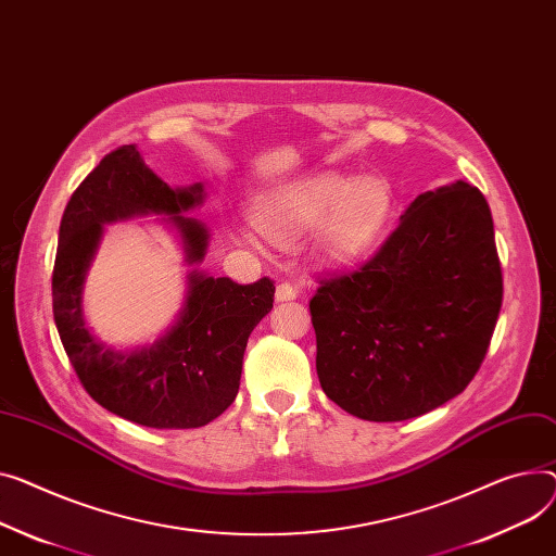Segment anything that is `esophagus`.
I'll list each match as a JSON object with an SVG mask.
<instances>
[{"label": "esophagus", "mask_w": 556, "mask_h": 556, "mask_svg": "<svg viewBox=\"0 0 556 556\" xmlns=\"http://www.w3.org/2000/svg\"><path fill=\"white\" fill-rule=\"evenodd\" d=\"M294 298H298V290H294V286H290V283H279L277 286V290H275L277 302H290Z\"/></svg>", "instance_id": "34e87169"}]
</instances>
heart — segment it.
Masks as SVG:
<instances>
[{
  "label": "heart",
  "mask_w": 556,
  "mask_h": 556,
  "mask_svg": "<svg viewBox=\"0 0 556 556\" xmlns=\"http://www.w3.org/2000/svg\"><path fill=\"white\" fill-rule=\"evenodd\" d=\"M393 212L391 188L380 178L351 180L340 174H319L268 190L252 205L254 228L277 243H292L319 228V252L332 264H349L371 250L389 226ZM235 239L256 245L248 228Z\"/></svg>",
  "instance_id": "obj_1"
}]
</instances>
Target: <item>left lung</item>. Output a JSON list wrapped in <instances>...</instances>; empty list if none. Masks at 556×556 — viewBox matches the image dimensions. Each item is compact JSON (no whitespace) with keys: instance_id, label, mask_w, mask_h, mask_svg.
Segmentation results:
<instances>
[{"instance_id":"left-lung-1","label":"left lung","mask_w":556,"mask_h":556,"mask_svg":"<svg viewBox=\"0 0 556 556\" xmlns=\"http://www.w3.org/2000/svg\"><path fill=\"white\" fill-rule=\"evenodd\" d=\"M501 302L485 197L465 180L425 192L359 270L321 279L311 300L319 384L362 420L418 418L471 382Z\"/></svg>"}]
</instances>
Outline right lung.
I'll return each instance as SVG.
<instances>
[{"label": "right lung", "instance_id": "1", "mask_svg": "<svg viewBox=\"0 0 556 556\" xmlns=\"http://www.w3.org/2000/svg\"><path fill=\"white\" fill-rule=\"evenodd\" d=\"M205 201L201 182L169 188L144 165L136 144H123L73 192L60 224L53 266V317L64 351L87 393L116 414L152 429H197L224 414L241 382L250 332L275 298L270 279L239 286L210 277L203 262L210 230L185 212ZM156 213L181 237L189 274L186 304L152 348L121 352L98 341L84 319L81 290L103 226Z\"/></svg>", "mask_w": 556, "mask_h": 556}]
</instances>
